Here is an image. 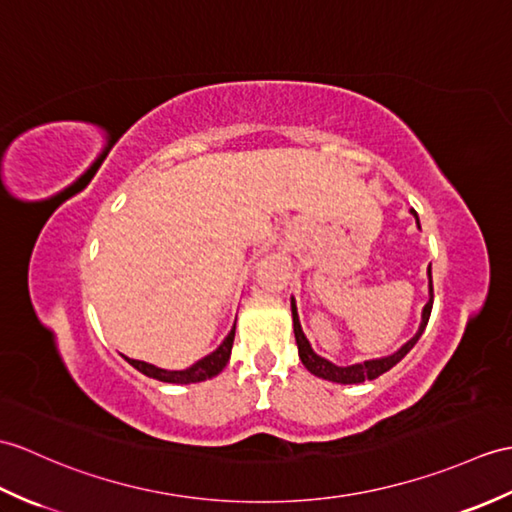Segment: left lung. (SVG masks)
Listing matches in <instances>:
<instances>
[{
  "label": "left lung",
  "instance_id": "obj_1",
  "mask_svg": "<svg viewBox=\"0 0 512 512\" xmlns=\"http://www.w3.org/2000/svg\"><path fill=\"white\" fill-rule=\"evenodd\" d=\"M414 218H417V211H412ZM419 222V218H417ZM427 275H430V301H427L425 310H423V323L417 331V336H414L410 342L403 344V347L397 351L388 355V358H382V360H368L364 364H353V366H336L331 364L329 360L320 358V355H316L310 347V342H307L303 329H301V323H299V316H296V305L292 303V320H294V338H296V344H299V358L301 362L305 364V368L310 373H314L316 377H323V379H329V382H336V384H360L364 382V379H375L379 375H384L386 371H390L392 366H395L397 362H401L403 358H406V353L417 344V340L421 338L423 329L427 325V320H430V314H432V303H434V290H432V270H427Z\"/></svg>",
  "mask_w": 512,
  "mask_h": 512
}]
</instances>
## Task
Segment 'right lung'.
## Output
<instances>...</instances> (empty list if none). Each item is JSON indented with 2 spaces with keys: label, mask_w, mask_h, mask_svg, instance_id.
<instances>
[{
  "label": "right lung",
  "mask_w": 512,
  "mask_h": 512,
  "mask_svg": "<svg viewBox=\"0 0 512 512\" xmlns=\"http://www.w3.org/2000/svg\"><path fill=\"white\" fill-rule=\"evenodd\" d=\"M233 340H235V327L231 329V334L224 338V342L220 347L213 351L207 358L198 360L194 366L185 368V371H165V368L152 366L148 362H139V360H130L126 358L128 364H133L137 371H141L144 375L159 379V382H168V384H194V382H202V379H211L213 375H218L224 366H227L229 358H231V349H233Z\"/></svg>",
  "instance_id": "1"
}]
</instances>
